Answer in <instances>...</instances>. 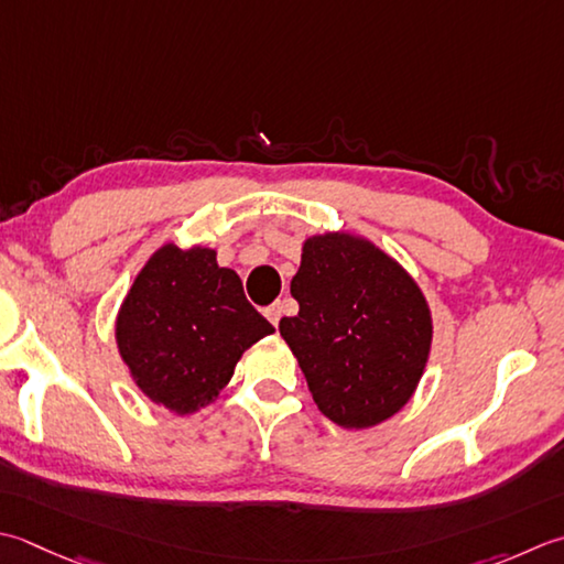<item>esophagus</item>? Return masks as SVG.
I'll return each mask as SVG.
<instances>
[{
	"label": "esophagus",
	"instance_id": "obj_1",
	"mask_svg": "<svg viewBox=\"0 0 564 564\" xmlns=\"http://www.w3.org/2000/svg\"><path fill=\"white\" fill-rule=\"evenodd\" d=\"M263 315L269 317V323H271L273 327H279L281 315H283V305H281V303H273V305L267 307V311H263Z\"/></svg>",
	"mask_w": 564,
	"mask_h": 564
}]
</instances>
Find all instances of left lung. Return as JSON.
<instances>
[{
	"label": "left lung",
	"instance_id": "1",
	"mask_svg": "<svg viewBox=\"0 0 564 564\" xmlns=\"http://www.w3.org/2000/svg\"><path fill=\"white\" fill-rule=\"evenodd\" d=\"M291 293L301 305L281 319L329 421L371 427L411 399L423 377L433 323L415 281L369 241L323 235L305 241Z\"/></svg>",
	"mask_w": 564,
	"mask_h": 564
}]
</instances>
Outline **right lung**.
<instances>
[{
  "mask_svg": "<svg viewBox=\"0 0 564 564\" xmlns=\"http://www.w3.org/2000/svg\"><path fill=\"white\" fill-rule=\"evenodd\" d=\"M273 333L213 249L165 245L117 317L119 355L153 403L193 413L225 389L241 351Z\"/></svg>",
  "mask_w": 564,
  "mask_h": 564,
  "instance_id": "add662e5",
  "label": "right lung"
}]
</instances>
